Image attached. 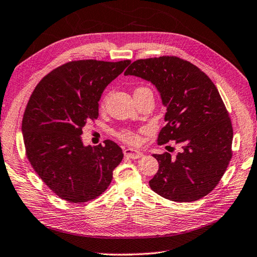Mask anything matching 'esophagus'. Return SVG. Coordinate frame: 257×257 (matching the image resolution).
Listing matches in <instances>:
<instances>
[{
  "label": "esophagus",
  "instance_id": "obj_1",
  "mask_svg": "<svg viewBox=\"0 0 257 257\" xmlns=\"http://www.w3.org/2000/svg\"><path fill=\"white\" fill-rule=\"evenodd\" d=\"M124 155L126 156V158L133 159V160H138V159H141V158H143V156H144L142 152H140L138 150H133V149H125L124 150Z\"/></svg>",
  "mask_w": 257,
  "mask_h": 257
}]
</instances>
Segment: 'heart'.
<instances>
[{"instance_id": "1", "label": "heart", "mask_w": 257, "mask_h": 257, "mask_svg": "<svg viewBox=\"0 0 257 257\" xmlns=\"http://www.w3.org/2000/svg\"><path fill=\"white\" fill-rule=\"evenodd\" d=\"M142 88L144 87L138 88V90H142ZM119 139L131 145H140L141 142H142L141 136L139 134H136L135 132H132V131H124V132L119 133Z\"/></svg>"}]
</instances>
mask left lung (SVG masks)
Masks as SVG:
<instances>
[{
	"label": "left lung",
	"instance_id": "1",
	"mask_svg": "<svg viewBox=\"0 0 257 257\" xmlns=\"http://www.w3.org/2000/svg\"><path fill=\"white\" fill-rule=\"evenodd\" d=\"M124 75L151 82L166 107L160 145L175 141L182 150L172 156L154 154L159 171L150 186L162 197L193 202L215 187L232 159L233 127L216 86L205 73L176 56L133 62Z\"/></svg>",
	"mask_w": 257,
	"mask_h": 257
}]
</instances>
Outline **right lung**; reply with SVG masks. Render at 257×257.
I'll return each instance as SVG.
<instances>
[{
	"instance_id": "add662e5",
	"label": "right lung",
	"mask_w": 257,
	"mask_h": 257,
	"mask_svg": "<svg viewBox=\"0 0 257 257\" xmlns=\"http://www.w3.org/2000/svg\"><path fill=\"white\" fill-rule=\"evenodd\" d=\"M130 63H66L42 78L29 99L22 121L26 156L63 200L91 201L111 184L122 149L109 140L103 146H85L81 135L86 123L97 118L103 91Z\"/></svg>"
}]
</instances>
